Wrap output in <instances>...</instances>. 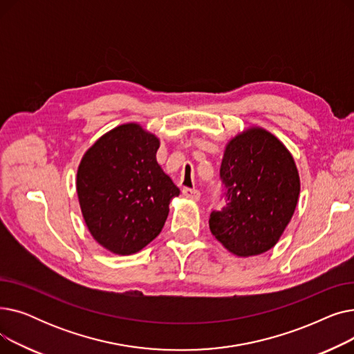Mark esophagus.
Here are the masks:
<instances>
[{"mask_svg": "<svg viewBox=\"0 0 354 354\" xmlns=\"http://www.w3.org/2000/svg\"><path fill=\"white\" fill-rule=\"evenodd\" d=\"M182 195L187 199H191V201H198L201 198L199 191L198 189H191V188H183Z\"/></svg>", "mask_w": 354, "mask_h": 354, "instance_id": "obj_1", "label": "esophagus"}]
</instances>
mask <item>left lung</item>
Here are the masks:
<instances>
[{"label":"left lung","mask_w":354,"mask_h":354,"mask_svg":"<svg viewBox=\"0 0 354 354\" xmlns=\"http://www.w3.org/2000/svg\"><path fill=\"white\" fill-rule=\"evenodd\" d=\"M219 174L228 203L211 214L212 235L236 257L267 252L280 241L300 196L291 152L267 129L250 126L225 145Z\"/></svg>","instance_id":"obj_1"}]
</instances>
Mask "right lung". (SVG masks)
<instances>
[{
    "instance_id": "obj_1",
    "label": "right lung",
    "mask_w": 354,
    "mask_h": 354,
    "mask_svg": "<svg viewBox=\"0 0 354 354\" xmlns=\"http://www.w3.org/2000/svg\"><path fill=\"white\" fill-rule=\"evenodd\" d=\"M160 140L139 123L116 126L93 143L77 167L83 219L96 243L132 255L160 234L179 195L156 160Z\"/></svg>"
}]
</instances>
